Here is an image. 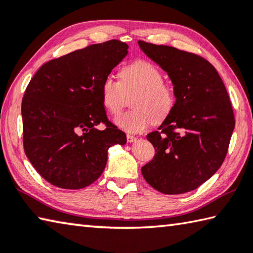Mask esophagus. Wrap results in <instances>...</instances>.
I'll list each match as a JSON object with an SVG mask.
<instances>
[{"label": "esophagus", "mask_w": 253, "mask_h": 253, "mask_svg": "<svg viewBox=\"0 0 253 253\" xmlns=\"http://www.w3.org/2000/svg\"><path fill=\"white\" fill-rule=\"evenodd\" d=\"M137 140V138L135 136H132V135H127V141L128 142H132V141H136Z\"/></svg>", "instance_id": "34e87169"}]
</instances>
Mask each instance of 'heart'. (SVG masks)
Here are the masks:
<instances>
[{
  "mask_svg": "<svg viewBox=\"0 0 253 253\" xmlns=\"http://www.w3.org/2000/svg\"><path fill=\"white\" fill-rule=\"evenodd\" d=\"M132 111L118 115L115 125L126 132H140L151 122L162 123L171 114L176 93L169 83L164 82L162 71L155 64L138 59L119 71V81L108 75L100 86L105 108L116 115L125 105L126 94H134Z\"/></svg>",
  "mask_w": 253,
  "mask_h": 253,
  "instance_id": "heart-1",
  "label": "heart"
}]
</instances>
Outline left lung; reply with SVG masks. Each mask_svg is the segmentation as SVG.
<instances>
[{"instance_id": "obj_1", "label": "left lung", "mask_w": 253, "mask_h": 253, "mask_svg": "<svg viewBox=\"0 0 253 253\" xmlns=\"http://www.w3.org/2000/svg\"><path fill=\"white\" fill-rule=\"evenodd\" d=\"M138 44L167 72L176 93L171 114L147 135L156 154L141 173L163 194H185L208 180L226 158L236 124L232 105L207 59L166 45Z\"/></svg>"}]
</instances>
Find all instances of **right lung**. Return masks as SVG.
<instances>
[{
  "label": "right lung",
  "mask_w": 253,
  "mask_h": 253,
  "mask_svg": "<svg viewBox=\"0 0 253 253\" xmlns=\"http://www.w3.org/2000/svg\"><path fill=\"white\" fill-rule=\"evenodd\" d=\"M112 40L52 59L40 67L22 100L26 157L45 180L63 189H82L97 180L115 144L125 132L108 121L100 86L128 54ZM100 122L107 128H95Z\"/></svg>",
  "instance_id": "add662e5"
}]
</instances>
